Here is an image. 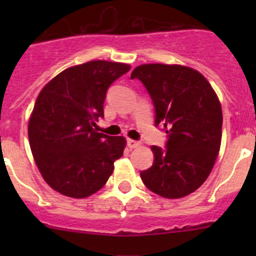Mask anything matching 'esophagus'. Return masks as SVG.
<instances>
[{"label":"esophagus","mask_w":256,"mask_h":256,"mask_svg":"<svg viewBox=\"0 0 256 256\" xmlns=\"http://www.w3.org/2000/svg\"><path fill=\"white\" fill-rule=\"evenodd\" d=\"M140 142H138V141H135V140H130V138H128V146L130 147V148H136V147H138L140 146Z\"/></svg>","instance_id":"34e87169"}]
</instances>
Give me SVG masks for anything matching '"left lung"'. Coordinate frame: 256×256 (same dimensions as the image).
<instances>
[{
    "instance_id": "obj_1",
    "label": "left lung",
    "mask_w": 256,
    "mask_h": 256,
    "mask_svg": "<svg viewBox=\"0 0 256 256\" xmlns=\"http://www.w3.org/2000/svg\"><path fill=\"white\" fill-rule=\"evenodd\" d=\"M144 85L154 106V125L166 131L164 148L152 146L154 161L140 174L144 186L164 198H182L203 184L222 141L223 114L208 80L192 68L142 64L131 79Z\"/></svg>"
}]
</instances>
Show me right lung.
<instances>
[{
	"mask_svg": "<svg viewBox=\"0 0 256 256\" xmlns=\"http://www.w3.org/2000/svg\"><path fill=\"white\" fill-rule=\"evenodd\" d=\"M130 66L92 60L70 66L40 90L28 138L40 174L56 192L85 198L102 190L124 154L122 136L98 132L106 92Z\"/></svg>",
	"mask_w": 256,
	"mask_h": 256,
	"instance_id": "right-lung-1",
	"label": "right lung"
}]
</instances>
